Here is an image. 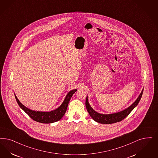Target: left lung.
I'll return each mask as SVG.
<instances>
[{"instance_id": "8db88e82", "label": "left lung", "mask_w": 158, "mask_h": 158, "mask_svg": "<svg viewBox=\"0 0 158 158\" xmlns=\"http://www.w3.org/2000/svg\"><path fill=\"white\" fill-rule=\"evenodd\" d=\"M143 92V89H142L138 98L131 106H129V107H127L125 109L120 111V112H118L110 114H102L97 112L92 107L90 106V105L89 103L88 96L86 97V103H85L86 107L87 109V110L90 114V116H91V118L96 122H98L99 123H102V124H112L114 123H116V122H120L121 120L124 119L126 116L132 111L133 109L138 105V103L141 99V97L142 96Z\"/></svg>"}]
</instances>
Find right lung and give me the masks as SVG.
<instances>
[{
  "instance_id": "obj_1",
  "label": "right lung",
  "mask_w": 158,
  "mask_h": 158,
  "mask_svg": "<svg viewBox=\"0 0 158 158\" xmlns=\"http://www.w3.org/2000/svg\"><path fill=\"white\" fill-rule=\"evenodd\" d=\"M77 89H73L70 90L69 92L66 96L62 103L55 110H51L49 112H42V111H36L33 110L24 106L19 101L17 96L15 94L16 100L18 102L20 107L24 110L26 114H27L33 120L42 123H51L53 122H56L57 121L60 120L63 115L65 114L67 107L68 106L70 100L75 92Z\"/></svg>"
}]
</instances>
